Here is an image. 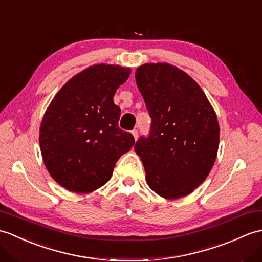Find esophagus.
I'll return each instance as SVG.
<instances>
[{
    "mask_svg": "<svg viewBox=\"0 0 262 262\" xmlns=\"http://www.w3.org/2000/svg\"><path fill=\"white\" fill-rule=\"evenodd\" d=\"M132 134H133V136H134V138H135V141H136V139L138 138V130L137 129H134L132 132Z\"/></svg>",
    "mask_w": 262,
    "mask_h": 262,
    "instance_id": "34e87169",
    "label": "esophagus"
}]
</instances>
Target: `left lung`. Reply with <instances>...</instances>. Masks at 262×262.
I'll list each match as a JSON object with an SVG mask.
<instances>
[{
  "instance_id": "obj_1",
  "label": "left lung",
  "mask_w": 262,
  "mask_h": 262,
  "mask_svg": "<svg viewBox=\"0 0 262 262\" xmlns=\"http://www.w3.org/2000/svg\"><path fill=\"white\" fill-rule=\"evenodd\" d=\"M135 78L151 118L148 136L135 144L146 181L163 198H183L215 162L220 128L214 109L199 84L172 64L145 63Z\"/></svg>"
}]
</instances>
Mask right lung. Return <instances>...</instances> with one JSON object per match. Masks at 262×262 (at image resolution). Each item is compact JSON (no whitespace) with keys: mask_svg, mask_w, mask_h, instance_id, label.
I'll return each instance as SVG.
<instances>
[{"mask_svg":"<svg viewBox=\"0 0 262 262\" xmlns=\"http://www.w3.org/2000/svg\"><path fill=\"white\" fill-rule=\"evenodd\" d=\"M129 68L95 64L72 77L49 105L40 127V148L52 179L67 190L89 193L112 178L119 157L135 144L118 127L114 95Z\"/></svg>","mask_w":262,"mask_h":262,"instance_id":"right-lung-1","label":"right lung"}]
</instances>
